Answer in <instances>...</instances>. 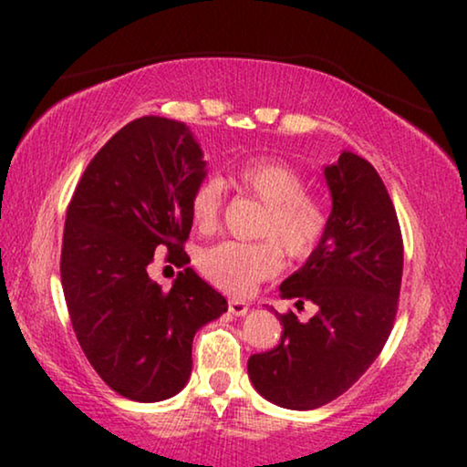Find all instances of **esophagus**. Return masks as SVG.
I'll return each instance as SVG.
<instances>
[{"instance_id": "34e87169", "label": "esophagus", "mask_w": 467, "mask_h": 467, "mask_svg": "<svg viewBox=\"0 0 467 467\" xmlns=\"http://www.w3.org/2000/svg\"><path fill=\"white\" fill-rule=\"evenodd\" d=\"M248 302H244V299H229V312L235 317H244L248 312Z\"/></svg>"}]
</instances>
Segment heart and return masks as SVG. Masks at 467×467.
<instances>
[{
    "mask_svg": "<svg viewBox=\"0 0 467 467\" xmlns=\"http://www.w3.org/2000/svg\"><path fill=\"white\" fill-rule=\"evenodd\" d=\"M232 184L242 195L264 203L259 242L223 240L197 254V267L210 283L229 293H246L261 280L274 276L283 265L284 248L296 259L308 257L329 229L327 203L306 189V178L293 165L276 159H246L232 171ZM223 184L208 176L191 195V219L200 232H210L221 219Z\"/></svg>",
    "mask_w": 467,
    "mask_h": 467,
    "instance_id": "b5f03b06",
    "label": "heart"
}]
</instances>
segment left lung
<instances>
[{"instance_id":"left-lung-1","label":"left lung","mask_w":467,"mask_h":467,"mask_svg":"<svg viewBox=\"0 0 467 467\" xmlns=\"http://www.w3.org/2000/svg\"><path fill=\"white\" fill-rule=\"evenodd\" d=\"M329 229L280 297L317 306L310 321L278 315L280 342L251 355L248 376L265 400L312 410L348 391L380 355L398 315L404 270L400 221L374 165L344 150L325 168Z\"/></svg>"}]
</instances>
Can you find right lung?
<instances>
[{"instance_id":"right-lung-1","label":"right lung","mask_w":467,"mask_h":467,"mask_svg":"<svg viewBox=\"0 0 467 467\" xmlns=\"http://www.w3.org/2000/svg\"><path fill=\"white\" fill-rule=\"evenodd\" d=\"M203 176L187 125L142 117L101 146L67 206L61 285L74 334L99 379L127 400L181 391L195 331L227 312V299L191 267L170 291L146 272L161 248L187 265L191 195Z\"/></svg>"}]
</instances>
